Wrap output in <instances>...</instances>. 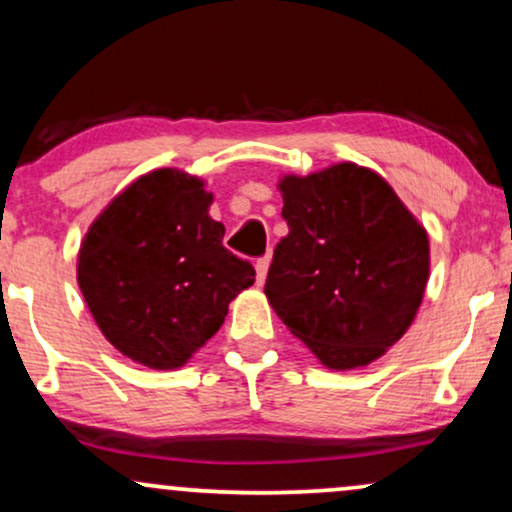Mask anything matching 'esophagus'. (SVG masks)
I'll use <instances>...</instances> for the list:
<instances>
[{
    "label": "esophagus",
    "instance_id": "esophagus-1",
    "mask_svg": "<svg viewBox=\"0 0 512 512\" xmlns=\"http://www.w3.org/2000/svg\"><path fill=\"white\" fill-rule=\"evenodd\" d=\"M267 269H269V257H260V260L255 262L257 284H264V279H267Z\"/></svg>",
    "mask_w": 512,
    "mask_h": 512
}]
</instances>
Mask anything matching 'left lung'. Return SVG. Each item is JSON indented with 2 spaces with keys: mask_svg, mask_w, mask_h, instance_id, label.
Returning <instances> with one entry per match:
<instances>
[{
  "mask_svg": "<svg viewBox=\"0 0 512 512\" xmlns=\"http://www.w3.org/2000/svg\"><path fill=\"white\" fill-rule=\"evenodd\" d=\"M289 236L269 303L327 368L368 366L407 332L428 281V236L373 170L339 163L281 180Z\"/></svg>",
  "mask_w": 512,
  "mask_h": 512,
  "instance_id": "left-lung-1",
  "label": "left lung"
}]
</instances>
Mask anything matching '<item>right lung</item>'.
<instances>
[{
    "mask_svg": "<svg viewBox=\"0 0 512 512\" xmlns=\"http://www.w3.org/2000/svg\"><path fill=\"white\" fill-rule=\"evenodd\" d=\"M202 180L161 168L113 199L88 228L79 289L117 351L156 370L178 368L255 284L248 260L223 248Z\"/></svg>",
    "mask_w": 512,
    "mask_h": 512,
    "instance_id": "1",
    "label": "right lung"
}]
</instances>
